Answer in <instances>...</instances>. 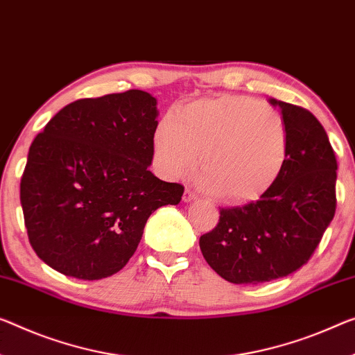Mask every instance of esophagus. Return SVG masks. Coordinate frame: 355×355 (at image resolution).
Wrapping results in <instances>:
<instances>
[{
    "mask_svg": "<svg viewBox=\"0 0 355 355\" xmlns=\"http://www.w3.org/2000/svg\"><path fill=\"white\" fill-rule=\"evenodd\" d=\"M198 198V196H196L192 190L190 189H185L184 190V196H182V200H184V203H190V201H193V200H196Z\"/></svg>",
    "mask_w": 355,
    "mask_h": 355,
    "instance_id": "esophagus-1",
    "label": "esophagus"
}]
</instances>
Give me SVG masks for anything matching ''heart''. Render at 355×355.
<instances>
[{"instance_id": "heart-1", "label": "heart", "mask_w": 355, "mask_h": 355, "mask_svg": "<svg viewBox=\"0 0 355 355\" xmlns=\"http://www.w3.org/2000/svg\"><path fill=\"white\" fill-rule=\"evenodd\" d=\"M154 155L168 178L193 170L201 155V187L227 203H249L268 192L284 171L287 123L276 107L249 96L190 101L157 125Z\"/></svg>"}]
</instances>
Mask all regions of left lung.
<instances>
[{
  "instance_id": "8db88e82",
  "label": "left lung",
  "mask_w": 355,
  "mask_h": 355,
  "mask_svg": "<svg viewBox=\"0 0 355 355\" xmlns=\"http://www.w3.org/2000/svg\"><path fill=\"white\" fill-rule=\"evenodd\" d=\"M287 123L288 155L277 182L260 200L219 208L217 225L200 238L205 260L233 284L288 276L311 259L336 209L335 152L308 109L271 98Z\"/></svg>"
}]
</instances>
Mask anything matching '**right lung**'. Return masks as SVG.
Returning a JSON list of instances; mask_svg holds the SVG:
<instances>
[{
    "mask_svg": "<svg viewBox=\"0 0 355 355\" xmlns=\"http://www.w3.org/2000/svg\"><path fill=\"white\" fill-rule=\"evenodd\" d=\"M157 100L143 90L84 98L47 122L20 181L37 257L64 276L103 279L132 259L149 216L184 187L149 171Z\"/></svg>",
    "mask_w": 355,
    "mask_h": 355,
    "instance_id": "obj_1",
    "label": "right lung"
}]
</instances>
